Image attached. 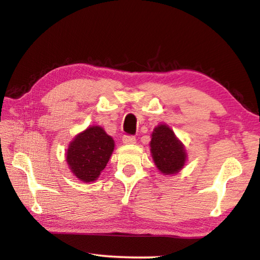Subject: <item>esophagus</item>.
Masks as SVG:
<instances>
[{"label":"esophagus","instance_id":"1","mask_svg":"<svg viewBox=\"0 0 260 260\" xmlns=\"http://www.w3.org/2000/svg\"><path fill=\"white\" fill-rule=\"evenodd\" d=\"M135 136L133 135H124V138H122V143L124 144H133L135 143Z\"/></svg>","mask_w":260,"mask_h":260}]
</instances>
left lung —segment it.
<instances>
[{"mask_svg": "<svg viewBox=\"0 0 260 260\" xmlns=\"http://www.w3.org/2000/svg\"><path fill=\"white\" fill-rule=\"evenodd\" d=\"M150 148L155 165L162 174H175L184 166L187 153L183 144L167 125H158L153 129Z\"/></svg>", "mask_w": 260, "mask_h": 260, "instance_id": "1", "label": "left lung"}]
</instances>
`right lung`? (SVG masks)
<instances>
[{
    "instance_id": "1",
    "label": "right lung",
    "mask_w": 260,
    "mask_h": 260,
    "mask_svg": "<svg viewBox=\"0 0 260 260\" xmlns=\"http://www.w3.org/2000/svg\"><path fill=\"white\" fill-rule=\"evenodd\" d=\"M114 141L100 126H90L70 143L67 161L71 172L83 182H93L105 169Z\"/></svg>"
}]
</instances>
